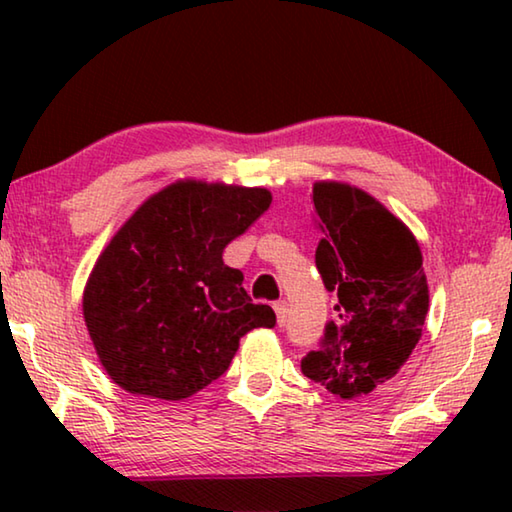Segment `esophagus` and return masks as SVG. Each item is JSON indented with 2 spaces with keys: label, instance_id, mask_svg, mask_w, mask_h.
<instances>
[{
  "label": "esophagus",
  "instance_id": "34e87169",
  "mask_svg": "<svg viewBox=\"0 0 512 512\" xmlns=\"http://www.w3.org/2000/svg\"><path fill=\"white\" fill-rule=\"evenodd\" d=\"M273 309H275V316H277V325H284L287 323V318H289V305L284 300H277L275 305H273Z\"/></svg>",
  "mask_w": 512,
  "mask_h": 512
}]
</instances>
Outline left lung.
Wrapping results in <instances>:
<instances>
[{
  "label": "left lung",
  "mask_w": 512,
  "mask_h": 512,
  "mask_svg": "<svg viewBox=\"0 0 512 512\" xmlns=\"http://www.w3.org/2000/svg\"><path fill=\"white\" fill-rule=\"evenodd\" d=\"M314 207L323 232L316 266L339 302L323 343L300 368L354 400L391 381L420 341L429 311L422 250L404 221L354 185L318 180Z\"/></svg>",
  "instance_id": "8db88e82"
}]
</instances>
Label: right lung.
I'll return each mask as SVG.
<instances>
[{"instance_id":"obj_1","label":"right lung","mask_w":512,"mask_h":512,"mask_svg":"<svg viewBox=\"0 0 512 512\" xmlns=\"http://www.w3.org/2000/svg\"><path fill=\"white\" fill-rule=\"evenodd\" d=\"M264 187L176 180L146 198L101 250L83 318L101 366L124 391L178 402L228 370L239 339L273 327L223 250L262 216Z\"/></svg>"}]
</instances>
